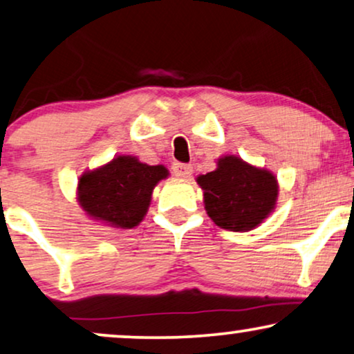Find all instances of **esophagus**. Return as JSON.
Here are the masks:
<instances>
[{"label":"esophagus","mask_w":354,"mask_h":354,"mask_svg":"<svg viewBox=\"0 0 354 354\" xmlns=\"http://www.w3.org/2000/svg\"><path fill=\"white\" fill-rule=\"evenodd\" d=\"M172 171L176 174V177H180V178H188L192 176V172H194V167L190 166V164H182V162H176L172 166Z\"/></svg>","instance_id":"34e87169"}]
</instances>
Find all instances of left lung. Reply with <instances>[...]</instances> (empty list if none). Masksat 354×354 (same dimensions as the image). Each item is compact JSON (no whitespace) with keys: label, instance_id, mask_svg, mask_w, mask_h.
I'll return each instance as SVG.
<instances>
[{"label":"left lung","instance_id":"obj_1","mask_svg":"<svg viewBox=\"0 0 354 354\" xmlns=\"http://www.w3.org/2000/svg\"><path fill=\"white\" fill-rule=\"evenodd\" d=\"M205 209L213 223L234 232L252 231L272 213L278 180L267 169L250 166L237 156H223L213 172L196 177Z\"/></svg>","mask_w":354,"mask_h":354}]
</instances>
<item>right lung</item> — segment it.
Segmentation results:
<instances>
[{
  "label": "right lung",
  "instance_id": "add662e5",
  "mask_svg": "<svg viewBox=\"0 0 354 354\" xmlns=\"http://www.w3.org/2000/svg\"><path fill=\"white\" fill-rule=\"evenodd\" d=\"M167 176L164 166H148L135 156H117L82 174L77 182V201L95 221L131 229L143 221L154 187Z\"/></svg>",
  "mask_w": 354,
  "mask_h": 354
}]
</instances>
